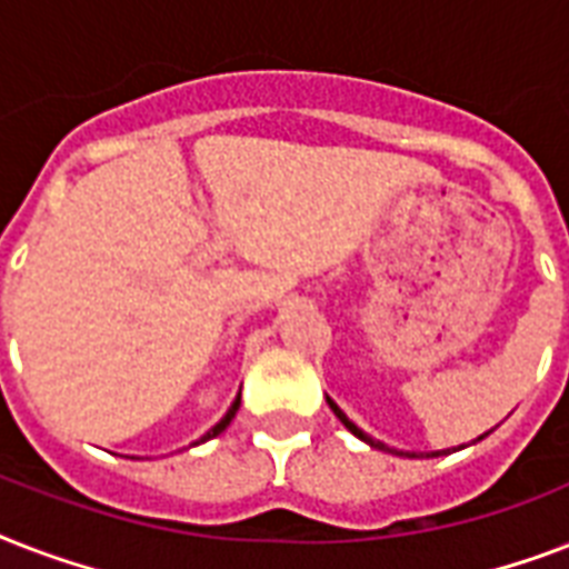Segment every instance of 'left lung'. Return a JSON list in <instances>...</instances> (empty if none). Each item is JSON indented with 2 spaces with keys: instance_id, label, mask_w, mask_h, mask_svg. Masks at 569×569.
Returning <instances> with one entry per match:
<instances>
[{
  "instance_id": "8db88e82",
  "label": "left lung",
  "mask_w": 569,
  "mask_h": 569,
  "mask_svg": "<svg viewBox=\"0 0 569 569\" xmlns=\"http://www.w3.org/2000/svg\"><path fill=\"white\" fill-rule=\"evenodd\" d=\"M328 405H330V410H333V413H337L339 422L346 425L348 431L355 433L357 440H363L366 446H372V449H378V451H389V455H401V458H419V455H416V451H398V449H389L387 442H380V440H375V437H369V433H366L363 428H357V425L351 422V419H348V416L342 413V410H339V405H337V401H333V398H330V396H328ZM487 433H490V431H487ZM487 433H481V437H478V440H485ZM431 455H440V451H431Z\"/></svg>"
}]
</instances>
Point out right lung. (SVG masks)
Returning <instances> with one entry per match:
<instances>
[{"instance_id":"right-lung-1","label":"right lung","mask_w":569,"mask_h":569,"mask_svg":"<svg viewBox=\"0 0 569 569\" xmlns=\"http://www.w3.org/2000/svg\"><path fill=\"white\" fill-rule=\"evenodd\" d=\"M239 405H241V392H239V396H236V401H232V405H230V410L223 413L221 422L212 425V428H209V431H206L203 437H200V440H197V442H206V440H212V437H218V433H221L223 428H227V425L232 422V416H236V410H239ZM197 442H194V446H197Z\"/></svg>"}]
</instances>
